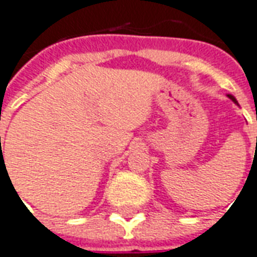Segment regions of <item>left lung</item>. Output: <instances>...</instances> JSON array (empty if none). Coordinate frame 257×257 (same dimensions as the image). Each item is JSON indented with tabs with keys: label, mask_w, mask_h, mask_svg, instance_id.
Segmentation results:
<instances>
[{
	"label": "left lung",
	"mask_w": 257,
	"mask_h": 257,
	"mask_svg": "<svg viewBox=\"0 0 257 257\" xmlns=\"http://www.w3.org/2000/svg\"><path fill=\"white\" fill-rule=\"evenodd\" d=\"M228 98L231 99V100H232L235 105H238V100L235 99V96H232V95H228ZM238 106H239V105H238ZM256 148H257V140H256Z\"/></svg>",
	"instance_id": "left-lung-1"
}]
</instances>
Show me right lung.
<instances>
[{
    "label": "right lung",
    "mask_w": 257,
    "mask_h": 257,
    "mask_svg": "<svg viewBox=\"0 0 257 257\" xmlns=\"http://www.w3.org/2000/svg\"><path fill=\"white\" fill-rule=\"evenodd\" d=\"M1 151H3V150H1Z\"/></svg>",
    "instance_id": "obj_1"
}]
</instances>
